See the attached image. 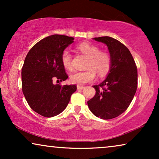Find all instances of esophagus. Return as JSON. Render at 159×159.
<instances>
[{
  "instance_id": "1",
  "label": "esophagus",
  "mask_w": 159,
  "mask_h": 159,
  "mask_svg": "<svg viewBox=\"0 0 159 159\" xmlns=\"http://www.w3.org/2000/svg\"><path fill=\"white\" fill-rule=\"evenodd\" d=\"M77 88L78 90H82V89L84 88V87L82 86V85H80V84H78V85L77 86Z\"/></svg>"
}]
</instances>
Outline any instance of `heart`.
Listing matches in <instances>:
<instances>
[{
    "mask_svg": "<svg viewBox=\"0 0 159 159\" xmlns=\"http://www.w3.org/2000/svg\"><path fill=\"white\" fill-rule=\"evenodd\" d=\"M77 49L82 54L88 57L84 71H77L70 75V81L73 84H84L93 82L96 77V73L101 77L107 75L111 67V56L108 52L101 51L96 45L90 43H82L77 45ZM61 60L63 66L68 71L72 70V56L69 51L62 52Z\"/></svg>",
    "mask_w": 159,
    "mask_h": 159,
    "instance_id": "b5f03b06",
    "label": "heart"
}]
</instances>
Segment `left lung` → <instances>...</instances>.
I'll use <instances>...</instances> for the list:
<instances>
[{
    "instance_id": "obj_1",
    "label": "left lung",
    "mask_w": 159,
    "mask_h": 159,
    "mask_svg": "<svg viewBox=\"0 0 159 159\" xmlns=\"http://www.w3.org/2000/svg\"><path fill=\"white\" fill-rule=\"evenodd\" d=\"M94 39L107 45L112 63L106 79L93 86L95 94L88 105L97 117L114 119L125 112L133 99L138 88V69L129 49L119 40L108 36Z\"/></svg>"
}]
</instances>
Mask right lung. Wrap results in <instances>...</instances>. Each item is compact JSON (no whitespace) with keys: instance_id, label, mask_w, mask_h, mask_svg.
<instances>
[{"instance_id":"obj_1","label":"right lung","mask_w":159,"mask_h":159,"mask_svg":"<svg viewBox=\"0 0 159 159\" xmlns=\"http://www.w3.org/2000/svg\"><path fill=\"white\" fill-rule=\"evenodd\" d=\"M74 38L53 34L37 43L26 56L21 69V85L26 101L34 111L53 117L64 111L77 90L75 84H54L68 78L61 56Z\"/></svg>"}]
</instances>
